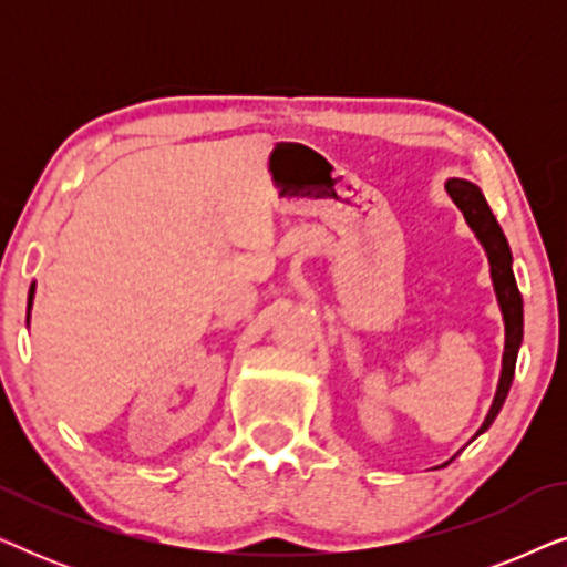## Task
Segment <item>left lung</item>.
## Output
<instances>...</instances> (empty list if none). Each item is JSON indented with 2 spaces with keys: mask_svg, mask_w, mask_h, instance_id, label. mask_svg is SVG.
Returning <instances> with one entry per match:
<instances>
[{
  "mask_svg": "<svg viewBox=\"0 0 567 567\" xmlns=\"http://www.w3.org/2000/svg\"><path fill=\"white\" fill-rule=\"evenodd\" d=\"M446 193L452 196V200L460 206V212L467 219L470 229L475 231L480 243H483L487 260H491V276H493V286H495V297H498L501 312H503V322H506V351H503V371H501V382H498V392H495V400L491 405V413H487L485 423L480 425V433H485L491 429V423L495 421V415L501 413L503 402L508 398L511 382H514V371H516V355H518V346H522L524 338V305H522V293H518L516 278H514V268H511V247L508 239L503 235L501 224L495 221V216L487 206V200L483 196V190L477 188L475 183L470 181H446Z\"/></svg>",
  "mask_w": 567,
  "mask_h": 567,
  "instance_id": "8db88e82",
  "label": "left lung"
}]
</instances>
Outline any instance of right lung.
<instances>
[{
    "label": "right lung",
    "instance_id": "right-lung-1",
    "mask_svg": "<svg viewBox=\"0 0 567 567\" xmlns=\"http://www.w3.org/2000/svg\"><path fill=\"white\" fill-rule=\"evenodd\" d=\"M33 293H35V284L30 286V293H28V317H30V305H33Z\"/></svg>",
    "mask_w": 567,
    "mask_h": 567
}]
</instances>
